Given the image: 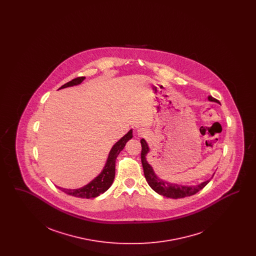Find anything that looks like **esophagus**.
<instances>
[{
	"instance_id": "1",
	"label": "esophagus",
	"mask_w": 256,
	"mask_h": 256,
	"mask_svg": "<svg viewBox=\"0 0 256 256\" xmlns=\"http://www.w3.org/2000/svg\"><path fill=\"white\" fill-rule=\"evenodd\" d=\"M138 132H139V130H138Z\"/></svg>"
}]
</instances>
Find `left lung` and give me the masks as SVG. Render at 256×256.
<instances>
[{"label":"left lung","instance_id":"8db88e82","mask_svg":"<svg viewBox=\"0 0 256 256\" xmlns=\"http://www.w3.org/2000/svg\"><path fill=\"white\" fill-rule=\"evenodd\" d=\"M208 100L210 102L220 104L219 100L212 96H209ZM141 146H142L141 161H142L146 182L150 186V188L159 195L164 196L166 198H182L185 196L195 195L196 193H198L200 190H202L207 183L210 182V180H209L204 182H202L200 184L194 185V186H184V185L167 182L165 180H162L156 174L152 167L146 161V154L148 152L150 148H148L145 139H141Z\"/></svg>","mask_w":256,"mask_h":256}]
</instances>
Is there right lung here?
Here are the masks:
<instances>
[{
  "instance_id": "add662e5",
  "label": "right lung",
  "mask_w": 256,
  "mask_h": 256,
  "mask_svg": "<svg viewBox=\"0 0 256 256\" xmlns=\"http://www.w3.org/2000/svg\"><path fill=\"white\" fill-rule=\"evenodd\" d=\"M86 76H80L76 78H74L71 82L65 84L64 86H61L60 89L70 87V86H78L84 80ZM132 138V130H130L128 134L124 135L122 138L116 142V144L112 146L110 150L108 158L106 160V163L102 170V172L96 176L92 182L86 184V186L78 188V189H65L61 188V191L68 195L76 196V198H96L98 196L104 193L110 186L112 185L114 178H115V162L116 158L121 152L122 148L126 146V142Z\"/></svg>"
}]
</instances>
